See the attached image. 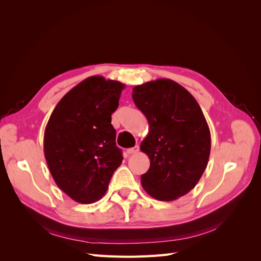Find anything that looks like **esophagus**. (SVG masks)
Instances as JSON below:
<instances>
[{
  "label": "esophagus",
  "instance_id": "34e87169",
  "mask_svg": "<svg viewBox=\"0 0 261 261\" xmlns=\"http://www.w3.org/2000/svg\"><path fill=\"white\" fill-rule=\"evenodd\" d=\"M138 151H139V147L138 146H135V147L127 149V153L128 154H136Z\"/></svg>",
  "mask_w": 261,
  "mask_h": 261
}]
</instances>
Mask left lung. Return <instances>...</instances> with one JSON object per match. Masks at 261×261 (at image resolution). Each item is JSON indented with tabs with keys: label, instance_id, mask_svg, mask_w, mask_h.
Listing matches in <instances>:
<instances>
[{
	"label": "left lung",
	"instance_id": "left-lung-1",
	"mask_svg": "<svg viewBox=\"0 0 261 261\" xmlns=\"http://www.w3.org/2000/svg\"><path fill=\"white\" fill-rule=\"evenodd\" d=\"M132 97L149 124L140 150L150 168L141 185L156 200H175L192 191L207 168L211 135L206 118L192 94L167 78L134 87Z\"/></svg>",
	"mask_w": 261,
	"mask_h": 261
}]
</instances>
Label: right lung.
<instances>
[{"label": "right lung", "mask_w": 261, "mask_h": 261, "mask_svg": "<svg viewBox=\"0 0 261 261\" xmlns=\"http://www.w3.org/2000/svg\"><path fill=\"white\" fill-rule=\"evenodd\" d=\"M124 88L102 76L86 78L60 100L45 126L43 150L51 175L80 203L102 198L123 161L111 115Z\"/></svg>", "instance_id": "add662e5"}]
</instances>
